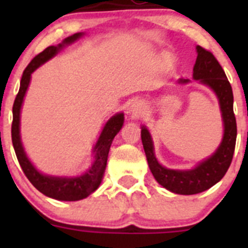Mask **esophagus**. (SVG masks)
I'll return each instance as SVG.
<instances>
[{
  "label": "esophagus",
  "instance_id": "esophagus-1",
  "mask_svg": "<svg viewBox=\"0 0 248 248\" xmlns=\"http://www.w3.org/2000/svg\"><path fill=\"white\" fill-rule=\"evenodd\" d=\"M144 108H145V105L141 100H135V102L131 103L130 108H129V113L133 115V117H138L140 114L143 113Z\"/></svg>",
  "mask_w": 248,
  "mask_h": 248
}]
</instances>
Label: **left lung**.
Listing matches in <instances>:
<instances>
[{
	"label": "left lung",
	"mask_w": 248,
	"mask_h": 248,
	"mask_svg": "<svg viewBox=\"0 0 248 248\" xmlns=\"http://www.w3.org/2000/svg\"><path fill=\"white\" fill-rule=\"evenodd\" d=\"M198 58L192 71V78L209 87L218 99L223 135L218 148L212 155L187 170H174L163 166L155 156L154 143L145 125L141 126V141L148 159L149 169L155 180L169 191L179 195H195L210 189L225 176L232 161L237 137L236 118L233 114V94L222 67L214 54L202 47H196ZM179 84H187L189 79H179Z\"/></svg>",
	"instance_id": "8db88e82"
}]
</instances>
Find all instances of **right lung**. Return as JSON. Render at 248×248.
I'll return each instance as SVG.
<instances>
[{
    "label": "right lung",
    "instance_id": "add662e5",
    "mask_svg": "<svg viewBox=\"0 0 248 248\" xmlns=\"http://www.w3.org/2000/svg\"><path fill=\"white\" fill-rule=\"evenodd\" d=\"M84 36L83 32L74 33L64 38L62 42L57 46H49L43 52L34 57L31 61L30 64L25 69L21 78V85L17 94L15 103H13V122H12V144L18 163L22 170L27 176L31 184L36 187L38 191L50 199L59 201H78L82 199L88 198L89 195L93 194L99 187L100 183L104 176L105 168H107V160H108L109 149H110L111 141L115 135L120 131L124 124V113L114 114L113 117L105 123L104 128L98 138L97 143L93 148V161L89 166L88 170H85L83 174L77 176H54V175H46L37 170L36 166L32 164L26 154L23 144L21 140V109L27 89L30 87L31 77L37 68L45 64L49 59L56 57L64 47L72 45L76 41Z\"/></svg>",
    "mask_w": 248,
    "mask_h": 248
}]
</instances>
